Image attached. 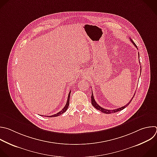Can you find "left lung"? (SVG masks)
<instances>
[{
  "label": "left lung",
  "mask_w": 157,
  "mask_h": 157,
  "mask_svg": "<svg viewBox=\"0 0 157 157\" xmlns=\"http://www.w3.org/2000/svg\"><path fill=\"white\" fill-rule=\"evenodd\" d=\"M130 39V40L132 42V44L137 48V45H136V44L134 42V41L131 39V38H129ZM137 50H138V48H137ZM135 95V94L134 95V96ZM133 97L131 98V100L128 102V103H127L126 105H124V106H123V107H121V108H119V109H114V110H107V109H103V108H102V107H101L100 106H99L98 104L97 103V102L95 101V99H94V95H93V94H92V95H91V103H92V105H93V107H94L97 110H99V111H100L101 112H102V113H106V114H110V113H116V112H119V111H121V110H123L124 108H126L129 104L131 103V101H132V98H133Z\"/></svg>",
  "instance_id": "1"
}]
</instances>
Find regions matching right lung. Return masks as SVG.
<instances>
[{
	"instance_id": "1",
	"label": "right lung",
	"mask_w": 157,
	"mask_h": 157,
	"mask_svg": "<svg viewBox=\"0 0 157 157\" xmlns=\"http://www.w3.org/2000/svg\"><path fill=\"white\" fill-rule=\"evenodd\" d=\"M70 93H71V90L70 91V92H69V94H68V98H67V103H66V105L63 107V109L60 112H59V113H56V114H54V115H53L49 116V117H47H47H58V116H60V115L63 114V113H65V112L67 111V110L68 109V106H69V105H70Z\"/></svg>"
}]
</instances>
